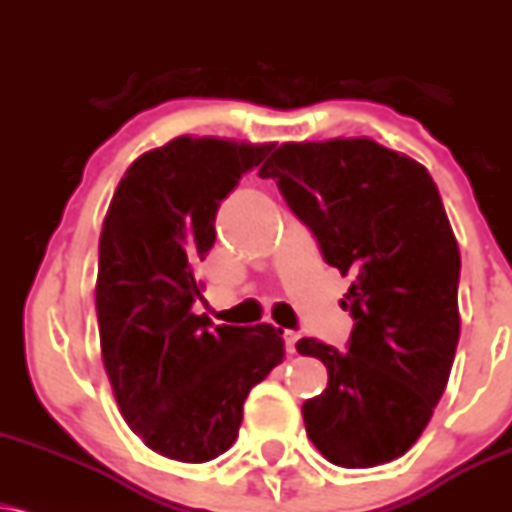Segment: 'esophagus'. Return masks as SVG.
Listing matches in <instances>:
<instances>
[{
  "label": "esophagus",
  "mask_w": 512,
  "mask_h": 512,
  "mask_svg": "<svg viewBox=\"0 0 512 512\" xmlns=\"http://www.w3.org/2000/svg\"><path fill=\"white\" fill-rule=\"evenodd\" d=\"M298 338H300L298 331H283V341H286V350L291 355L295 353V343H298Z\"/></svg>",
  "instance_id": "obj_1"
}]
</instances>
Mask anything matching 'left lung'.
Listing matches in <instances>:
<instances>
[{
	"label": "left lung",
	"instance_id": "obj_1",
	"mask_svg": "<svg viewBox=\"0 0 512 512\" xmlns=\"http://www.w3.org/2000/svg\"><path fill=\"white\" fill-rule=\"evenodd\" d=\"M350 274L348 350L300 338L329 384L303 403L329 463L374 467L403 455L432 420L460 336V250L439 188L415 159L369 138L283 143L260 169Z\"/></svg>",
	"mask_w": 512,
	"mask_h": 512
}]
</instances>
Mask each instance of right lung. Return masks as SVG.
<instances>
[{"label": "right lung", "instance_id": "obj_1", "mask_svg": "<svg viewBox=\"0 0 512 512\" xmlns=\"http://www.w3.org/2000/svg\"><path fill=\"white\" fill-rule=\"evenodd\" d=\"M272 147L181 135L135 159L104 219L95 291L104 369L128 427L178 463L229 451L250 389L286 353L272 324L193 315L195 264L217 238L221 200Z\"/></svg>", "mask_w": 512, "mask_h": 512}]
</instances>
